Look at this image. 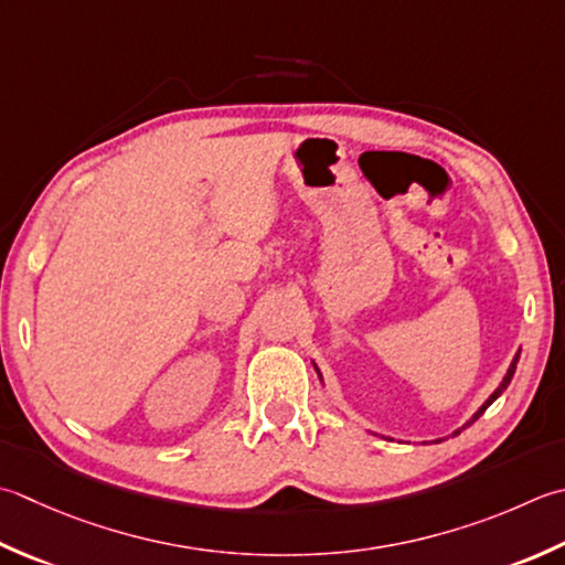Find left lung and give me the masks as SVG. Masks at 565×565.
I'll use <instances>...</instances> for the list:
<instances>
[{"label":"left lung","mask_w":565,"mask_h":565,"mask_svg":"<svg viewBox=\"0 0 565 565\" xmlns=\"http://www.w3.org/2000/svg\"><path fill=\"white\" fill-rule=\"evenodd\" d=\"M519 352H522V350H519ZM519 352H516V355H514V360H512V364H510V370H507V374H504V380H502V384L500 386H497V390L490 394V399L488 402H484L480 408H478V412H475L472 414V418H470V422L466 424V426H470V424H475V422H478V418L484 414V412H488V406L497 399V396H500L504 390H507V386H510V382H512V377H514V370H516V362H519ZM313 367H316V364H313ZM316 372H318V367H316ZM318 377H320V372H318ZM466 426H462V428H466ZM462 428H458V430H452V436H458L460 434V430Z\"/></svg>","instance_id":"obj_1"}]
</instances>
